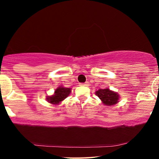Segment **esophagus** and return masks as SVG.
<instances>
[{"instance_id":"obj_1","label":"esophagus","mask_w":159,"mask_h":159,"mask_svg":"<svg viewBox=\"0 0 159 159\" xmlns=\"http://www.w3.org/2000/svg\"><path fill=\"white\" fill-rule=\"evenodd\" d=\"M89 82H85V83H81L80 84V86H89Z\"/></svg>"}]
</instances>
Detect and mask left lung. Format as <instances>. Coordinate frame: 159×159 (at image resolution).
<instances>
[{"label": "left lung", "mask_w": 159, "mask_h": 159, "mask_svg": "<svg viewBox=\"0 0 159 159\" xmlns=\"http://www.w3.org/2000/svg\"><path fill=\"white\" fill-rule=\"evenodd\" d=\"M96 95L106 106H113L119 101L120 95L116 92L111 91L108 88L100 89L95 92Z\"/></svg>", "instance_id": "8db88e82"}]
</instances>
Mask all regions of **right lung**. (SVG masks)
Masks as SVG:
<instances>
[{"label": "right lung", "mask_w": 159, "mask_h": 159, "mask_svg": "<svg viewBox=\"0 0 159 159\" xmlns=\"http://www.w3.org/2000/svg\"><path fill=\"white\" fill-rule=\"evenodd\" d=\"M71 92V89L70 88H66L64 86H59L55 90L54 94L51 96H48L47 100L48 103L57 105L59 104L62 100H64L69 95Z\"/></svg>", "instance_id": "obj_1"}]
</instances>
